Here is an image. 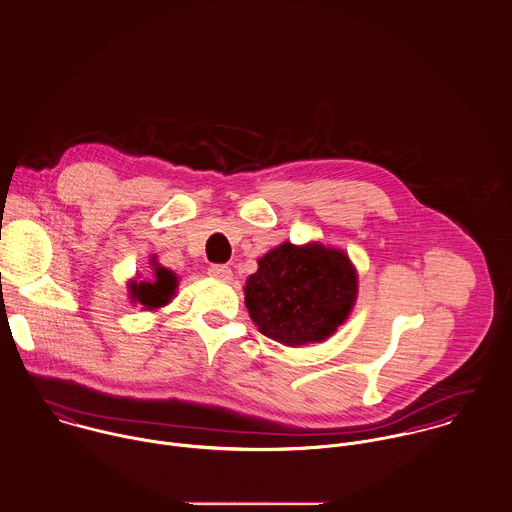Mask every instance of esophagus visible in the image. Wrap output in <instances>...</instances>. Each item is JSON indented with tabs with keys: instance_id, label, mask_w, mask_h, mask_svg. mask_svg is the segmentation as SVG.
Listing matches in <instances>:
<instances>
[{
	"instance_id": "esophagus-1",
	"label": "esophagus",
	"mask_w": 512,
	"mask_h": 512,
	"mask_svg": "<svg viewBox=\"0 0 512 512\" xmlns=\"http://www.w3.org/2000/svg\"><path fill=\"white\" fill-rule=\"evenodd\" d=\"M209 276L215 278V280H224L226 282V280L232 278V270L228 266H224V264H215V266L209 268Z\"/></svg>"
}]
</instances>
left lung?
Wrapping results in <instances>:
<instances>
[{
    "mask_svg": "<svg viewBox=\"0 0 512 512\" xmlns=\"http://www.w3.org/2000/svg\"><path fill=\"white\" fill-rule=\"evenodd\" d=\"M357 295L359 274L349 254L317 240L278 244L244 286L258 331L286 347L327 341L349 319Z\"/></svg>",
    "mask_w": 512,
    "mask_h": 512,
    "instance_id": "1",
    "label": "left lung"
}]
</instances>
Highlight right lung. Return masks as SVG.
Instances as JSON below:
<instances>
[{"label":"right lung","mask_w":512,"mask_h":512,"mask_svg":"<svg viewBox=\"0 0 512 512\" xmlns=\"http://www.w3.org/2000/svg\"><path fill=\"white\" fill-rule=\"evenodd\" d=\"M151 264V278H142V274H136L128 282V297L134 307H142L144 311H157L171 303L175 292L179 288V276L171 272L169 268L161 266L155 256L149 260Z\"/></svg>","instance_id":"right-lung-1"}]
</instances>
